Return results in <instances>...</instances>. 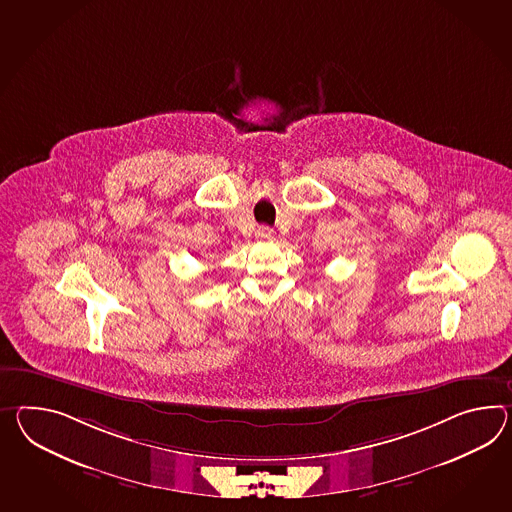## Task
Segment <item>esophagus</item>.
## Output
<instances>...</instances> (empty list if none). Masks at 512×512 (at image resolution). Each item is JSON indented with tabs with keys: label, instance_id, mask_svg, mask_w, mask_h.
<instances>
[{
	"label": "esophagus",
	"instance_id": "esophagus-1",
	"mask_svg": "<svg viewBox=\"0 0 512 512\" xmlns=\"http://www.w3.org/2000/svg\"><path fill=\"white\" fill-rule=\"evenodd\" d=\"M257 237L262 238V240H268V238L274 237V231L270 227H259L257 229Z\"/></svg>",
	"mask_w": 512,
	"mask_h": 512
}]
</instances>
